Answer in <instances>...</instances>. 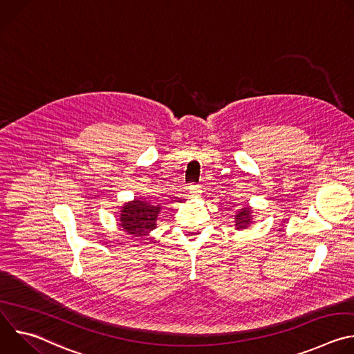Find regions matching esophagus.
<instances>
[{
  "mask_svg": "<svg viewBox=\"0 0 354 354\" xmlns=\"http://www.w3.org/2000/svg\"><path fill=\"white\" fill-rule=\"evenodd\" d=\"M189 193H190L192 196L197 197V196L201 194V187H200L198 185H190V186H189Z\"/></svg>",
  "mask_w": 354,
  "mask_h": 354,
  "instance_id": "1",
  "label": "esophagus"
}]
</instances>
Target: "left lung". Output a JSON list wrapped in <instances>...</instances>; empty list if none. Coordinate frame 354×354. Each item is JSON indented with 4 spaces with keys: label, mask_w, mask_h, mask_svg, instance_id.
<instances>
[{
    "label": "left lung",
    "mask_w": 354,
    "mask_h": 354,
    "mask_svg": "<svg viewBox=\"0 0 354 354\" xmlns=\"http://www.w3.org/2000/svg\"><path fill=\"white\" fill-rule=\"evenodd\" d=\"M254 220H255L254 209H252L250 206L238 209L234 213V225H235V230H238V231L249 228L252 225V223H254Z\"/></svg>",
    "instance_id": "1"
}]
</instances>
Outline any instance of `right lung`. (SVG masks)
<instances>
[{
    "mask_svg": "<svg viewBox=\"0 0 354 354\" xmlns=\"http://www.w3.org/2000/svg\"><path fill=\"white\" fill-rule=\"evenodd\" d=\"M161 210V205H153L148 200L134 198L131 201H126L120 207L118 221L123 232L131 238L144 241V236L157 228V220Z\"/></svg>",
    "mask_w": 354,
    "mask_h": 354,
    "instance_id": "1",
    "label": "right lung"
}]
</instances>
